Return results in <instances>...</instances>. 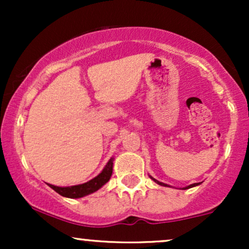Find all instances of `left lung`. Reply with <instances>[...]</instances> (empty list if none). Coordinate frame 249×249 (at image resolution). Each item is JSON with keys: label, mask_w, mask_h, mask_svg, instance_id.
<instances>
[{"label": "left lung", "mask_w": 249, "mask_h": 249, "mask_svg": "<svg viewBox=\"0 0 249 249\" xmlns=\"http://www.w3.org/2000/svg\"><path fill=\"white\" fill-rule=\"evenodd\" d=\"M150 178L153 180L154 182H157V184L158 185H160V186H168L167 184H164V182H161V181H158V180H156L154 178H152V177L150 176ZM198 185H200V182H196V184H192V185H188V186H186V187H182V190H187V188H191V187H194V186H198Z\"/></svg>", "instance_id": "left-lung-1"}]
</instances>
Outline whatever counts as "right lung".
Instances as JSON below:
<instances>
[{
	"label": "right lung",
	"instance_id": "add662e5",
	"mask_svg": "<svg viewBox=\"0 0 249 249\" xmlns=\"http://www.w3.org/2000/svg\"><path fill=\"white\" fill-rule=\"evenodd\" d=\"M112 168H113V158H111L98 176L95 177L93 179L89 180L88 182H84V184L75 185V186H67V187L55 186V185H51V184H48V185H49L53 191H56L57 193L61 194L62 196H65V198H71V199L83 198V196H89V194L96 192V191H98L99 188L104 186L108 180H110L111 176H112Z\"/></svg>",
	"mask_w": 249,
	"mask_h": 249
}]
</instances>
